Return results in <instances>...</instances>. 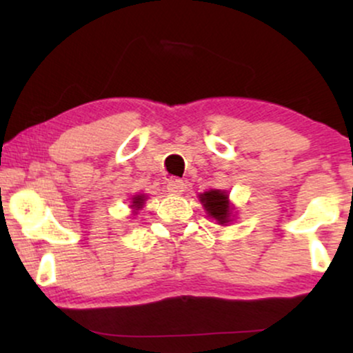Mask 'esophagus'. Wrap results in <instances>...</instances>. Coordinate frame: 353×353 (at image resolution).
I'll return each mask as SVG.
<instances>
[{
  "label": "esophagus",
  "instance_id": "34e87169",
  "mask_svg": "<svg viewBox=\"0 0 353 353\" xmlns=\"http://www.w3.org/2000/svg\"><path fill=\"white\" fill-rule=\"evenodd\" d=\"M165 189H168V192L172 194V196H181V194L184 192V182L181 179H171L168 182V185H165Z\"/></svg>",
  "mask_w": 353,
  "mask_h": 353
}]
</instances>
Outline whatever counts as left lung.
<instances>
[{
	"instance_id": "obj_1",
	"label": "left lung",
	"mask_w": 353,
	"mask_h": 353,
	"mask_svg": "<svg viewBox=\"0 0 353 353\" xmlns=\"http://www.w3.org/2000/svg\"><path fill=\"white\" fill-rule=\"evenodd\" d=\"M201 204L208 210L209 217L216 219L221 225H228L230 222V214H232V208L229 202V194L224 190L210 189L208 192L201 194L199 196Z\"/></svg>"
}]
</instances>
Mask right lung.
Listing matches in <instances>:
<instances>
[{
    "label": "right lung",
    "mask_w": 353,
    "mask_h": 353,
    "mask_svg": "<svg viewBox=\"0 0 353 353\" xmlns=\"http://www.w3.org/2000/svg\"><path fill=\"white\" fill-rule=\"evenodd\" d=\"M144 201H145V196H144V194H141V196H134V197H132V204H131V208L134 209V210L143 209Z\"/></svg>",
    "instance_id": "add662e5"
}]
</instances>
